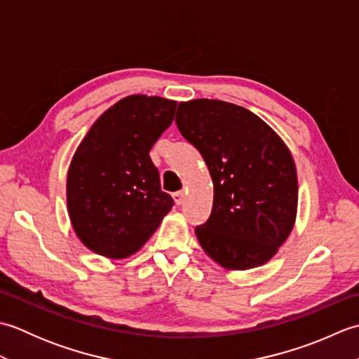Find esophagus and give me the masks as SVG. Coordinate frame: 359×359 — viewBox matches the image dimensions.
I'll list each match as a JSON object with an SVG mask.
<instances>
[{"instance_id":"34e87169","label":"esophagus","mask_w":359,"mask_h":359,"mask_svg":"<svg viewBox=\"0 0 359 359\" xmlns=\"http://www.w3.org/2000/svg\"><path fill=\"white\" fill-rule=\"evenodd\" d=\"M172 197H174L175 203L180 205L182 202H184V199H185V191H184V189H182V191H175V193L172 194Z\"/></svg>"}]
</instances>
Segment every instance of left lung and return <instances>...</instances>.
I'll return each instance as SVG.
<instances>
[{
	"mask_svg": "<svg viewBox=\"0 0 359 359\" xmlns=\"http://www.w3.org/2000/svg\"><path fill=\"white\" fill-rule=\"evenodd\" d=\"M175 123L215 185L211 215L196 226L202 248L230 270L269 262L296 219L297 175L287 144L256 114L222 100L182 102Z\"/></svg>",
	"mask_w": 359,
	"mask_h": 359,
	"instance_id": "obj_1",
	"label": "left lung"
}]
</instances>
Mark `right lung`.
Masks as SVG:
<instances>
[{"label": "right lung", "instance_id": "add662e5", "mask_svg": "<svg viewBox=\"0 0 359 359\" xmlns=\"http://www.w3.org/2000/svg\"><path fill=\"white\" fill-rule=\"evenodd\" d=\"M177 102L129 95L104 111L79 144L67 171V211L94 253L123 259L139 251L174 205L160 188L149 151L174 120Z\"/></svg>", "mask_w": 359, "mask_h": 359}]
</instances>
